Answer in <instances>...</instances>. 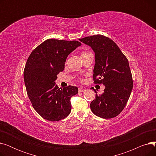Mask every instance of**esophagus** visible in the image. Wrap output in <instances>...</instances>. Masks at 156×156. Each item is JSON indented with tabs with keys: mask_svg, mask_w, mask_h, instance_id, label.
I'll use <instances>...</instances> for the list:
<instances>
[{
	"mask_svg": "<svg viewBox=\"0 0 156 156\" xmlns=\"http://www.w3.org/2000/svg\"><path fill=\"white\" fill-rule=\"evenodd\" d=\"M86 90V89L85 88H83V87H80L79 88H78V91L80 92H85Z\"/></svg>",
	"mask_w": 156,
	"mask_h": 156,
	"instance_id": "1",
	"label": "esophagus"
}]
</instances>
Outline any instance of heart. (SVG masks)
<instances>
[{"instance_id": "heart-1", "label": "heart", "mask_w": 156, "mask_h": 156, "mask_svg": "<svg viewBox=\"0 0 156 156\" xmlns=\"http://www.w3.org/2000/svg\"><path fill=\"white\" fill-rule=\"evenodd\" d=\"M87 53H88V52H83L81 54V55H83V54H87Z\"/></svg>"}]
</instances>
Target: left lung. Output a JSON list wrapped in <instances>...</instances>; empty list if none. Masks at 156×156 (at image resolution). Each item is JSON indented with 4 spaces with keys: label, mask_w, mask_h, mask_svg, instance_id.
<instances>
[{
    "label": "left lung",
    "mask_w": 156,
    "mask_h": 156,
    "mask_svg": "<svg viewBox=\"0 0 156 156\" xmlns=\"http://www.w3.org/2000/svg\"><path fill=\"white\" fill-rule=\"evenodd\" d=\"M91 47L95 52L93 80L105 86L104 93L97 95L90 109L96 116L104 119L117 116L123 110L132 92L133 82L129 63L116 44L101 35L79 39Z\"/></svg>",
    "instance_id": "left-lung-1"
}]
</instances>
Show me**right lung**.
Segmentation results:
<instances>
[{
    "label": "right lung",
    "mask_w": 156,
    "mask_h": 156,
    "mask_svg": "<svg viewBox=\"0 0 156 156\" xmlns=\"http://www.w3.org/2000/svg\"><path fill=\"white\" fill-rule=\"evenodd\" d=\"M81 45L76 40L47 39L28 58L24 69L27 94L33 108L45 119L57 121L71 112L70 99L78 89L71 85L60 89L55 81L69 54Z\"/></svg>",
    "instance_id": "right-lung-1"
}]
</instances>
